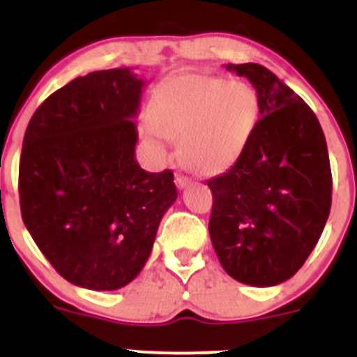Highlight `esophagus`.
I'll return each instance as SVG.
<instances>
[{
  "instance_id": "esophagus-1",
  "label": "esophagus",
  "mask_w": 357,
  "mask_h": 357,
  "mask_svg": "<svg viewBox=\"0 0 357 357\" xmlns=\"http://www.w3.org/2000/svg\"><path fill=\"white\" fill-rule=\"evenodd\" d=\"M190 181H192V179H190L188 176L181 174V172H178V174H176V185H178L179 188H185V186H188Z\"/></svg>"
}]
</instances>
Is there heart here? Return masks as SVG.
I'll list each match as a JSON object with an SVG mask.
<instances>
[{
    "label": "heart",
    "mask_w": 357,
    "mask_h": 357,
    "mask_svg": "<svg viewBox=\"0 0 357 357\" xmlns=\"http://www.w3.org/2000/svg\"><path fill=\"white\" fill-rule=\"evenodd\" d=\"M262 100L254 84L212 74H181L155 89L145 136L158 146L181 138L183 162L199 174L228 171L255 135Z\"/></svg>",
    "instance_id": "1"
}]
</instances>
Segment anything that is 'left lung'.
Segmentation results:
<instances>
[{
  "instance_id": "1",
  "label": "left lung",
  "mask_w": 357,
  "mask_h": 357,
  "mask_svg": "<svg viewBox=\"0 0 357 357\" xmlns=\"http://www.w3.org/2000/svg\"><path fill=\"white\" fill-rule=\"evenodd\" d=\"M262 100L255 135L228 172L208 179V221L219 262L236 282L273 287L291 278L318 243L332 207L323 129L307 103L259 63L226 66Z\"/></svg>"
}]
</instances>
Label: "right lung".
I'll list each match as a JSON object with an SVG mask.
<instances>
[{"mask_svg": "<svg viewBox=\"0 0 357 357\" xmlns=\"http://www.w3.org/2000/svg\"><path fill=\"white\" fill-rule=\"evenodd\" d=\"M143 79L128 67L75 77L39 105L19 167L25 228L60 276L117 290L145 266L164 212L178 199L172 171L135 157Z\"/></svg>", "mask_w": 357, "mask_h": 357, "instance_id": "add662e5", "label": "right lung"}]
</instances>
